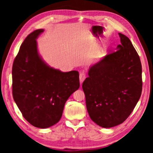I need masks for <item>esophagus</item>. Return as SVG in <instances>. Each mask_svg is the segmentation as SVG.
<instances>
[{"label": "esophagus", "mask_w": 153, "mask_h": 153, "mask_svg": "<svg viewBox=\"0 0 153 153\" xmlns=\"http://www.w3.org/2000/svg\"><path fill=\"white\" fill-rule=\"evenodd\" d=\"M86 74L84 72H80L79 74V81L81 83H82L84 81V79H86Z\"/></svg>", "instance_id": "obj_1"}]
</instances>
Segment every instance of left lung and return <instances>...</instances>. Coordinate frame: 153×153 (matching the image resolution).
<instances>
[{
  "instance_id": "obj_1",
  "label": "left lung",
  "mask_w": 153,
  "mask_h": 153,
  "mask_svg": "<svg viewBox=\"0 0 153 153\" xmlns=\"http://www.w3.org/2000/svg\"><path fill=\"white\" fill-rule=\"evenodd\" d=\"M121 45L90 67L82 84L87 111L102 128L122 123L132 112L142 89V65L130 40L119 33Z\"/></svg>"
}]
</instances>
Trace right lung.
<instances>
[{
    "mask_svg": "<svg viewBox=\"0 0 153 153\" xmlns=\"http://www.w3.org/2000/svg\"><path fill=\"white\" fill-rule=\"evenodd\" d=\"M44 30L30 33L20 46L12 68L13 97L31 125L47 128L61 118L64 106L79 87L77 71L49 67L38 55L36 39Z\"/></svg>",
    "mask_w": 153,
    "mask_h": 153,
    "instance_id": "1",
    "label": "right lung"
}]
</instances>
